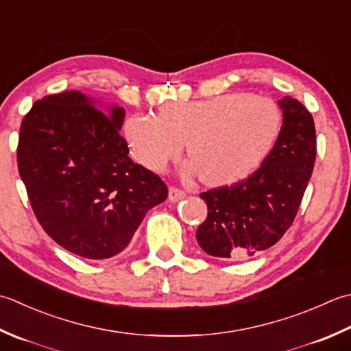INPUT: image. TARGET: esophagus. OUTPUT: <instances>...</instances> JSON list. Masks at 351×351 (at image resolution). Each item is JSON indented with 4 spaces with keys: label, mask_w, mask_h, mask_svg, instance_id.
<instances>
[{
    "label": "esophagus",
    "mask_w": 351,
    "mask_h": 351,
    "mask_svg": "<svg viewBox=\"0 0 351 351\" xmlns=\"http://www.w3.org/2000/svg\"><path fill=\"white\" fill-rule=\"evenodd\" d=\"M184 196H185V191H182L181 189H178V187H170L169 189V201L170 202L180 201V199H182Z\"/></svg>",
    "instance_id": "esophagus-1"
}]
</instances>
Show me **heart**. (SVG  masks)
<instances>
[{
    "label": "heart",
    "instance_id": "heart-1",
    "mask_svg": "<svg viewBox=\"0 0 351 351\" xmlns=\"http://www.w3.org/2000/svg\"><path fill=\"white\" fill-rule=\"evenodd\" d=\"M281 111L276 101L248 93H226L195 101H169L160 115L134 114L125 135L135 160L164 171L180 160L184 144L201 180L232 184L256 171L277 141Z\"/></svg>",
    "mask_w": 351,
    "mask_h": 351
}]
</instances>
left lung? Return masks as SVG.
<instances>
[{
    "instance_id": "8db88e82",
    "label": "left lung",
    "mask_w": 351,
    "mask_h": 351,
    "mask_svg": "<svg viewBox=\"0 0 351 351\" xmlns=\"http://www.w3.org/2000/svg\"><path fill=\"white\" fill-rule=\"evenodd\" d=\"M283 126L252 175L201 193L207 219L197 226L201 248L223 260H243L276 245L291 228L317 158L312 114L297 99L280 100Z\"/></svg>"
}]
</instances>
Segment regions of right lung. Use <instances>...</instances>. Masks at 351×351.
I'll use <instances>...</instances> for the list:
<instances>
[{"label":"right lung","instance_id":"add662e5","mask_svg":"<svg viewBox=\"0 0 351 351\" xmlns=\"http://www.w3.org/2000/svg\"><path fill=\"white\" fill-rule=\"evenodd\" d=\"M125 109L109 115L79 91L45 95L19 128V176L34 216L62 248L91 260L126 248L167 185L129 158Z\"/></svg>","mask_w":351,"mask_h":351}]
</instances>
